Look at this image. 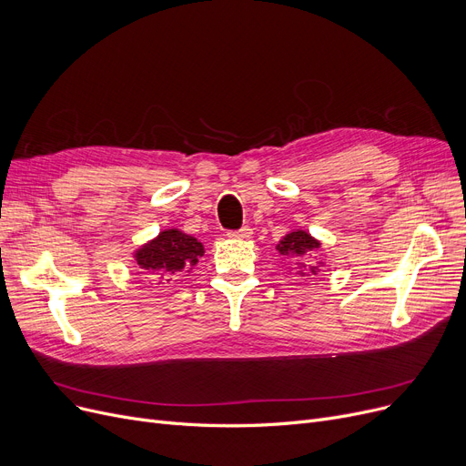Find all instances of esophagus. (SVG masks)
I'll list each match as a JSON object with an SVG mask.
<instances>
[{
    "mask_svg": "<svg viewBox=\"0 0 466 466\" xmlns=\"http://www.w3.org/2000/svg\"><path fill=\"white\" fill-rule=\"evenodd\" d=\"M251 234H253L251 227H241L239 230H230V232H228V238H236V239H248V238H251Z\"/></svg>",
    "mask_w": 466,
    "mask_h": 466,
    "instance_id": "obj_1",
    "label": "esophagus"
}]
</instances>
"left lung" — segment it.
Segmentation results:
<instances>
[{
  "label": "left lung",
  "instance_id": "1",
  "mask_svg": "<svg viewBox=\"0 0 466 466\" xmlns=\"http://www.w3.org/2000/svg\"><path fill=\"white\" fill-rule=\"evenodd\" d=\"M321 243L317 241L313 236H309L304 230H295L283 236V239L278 243L279 255L287 260L289 266H297L300 276H315L319 266L308 264V258H311L317 251H319Z\"/></svg>",
  "mask_w": 466,
  "mask_h": 466
}]
</instances>
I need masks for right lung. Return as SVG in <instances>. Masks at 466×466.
I'll return each mask as SVG.
<instances>
[{"label": "right lung", "mask_w": 466, "mask_h": 466, "mask_svg": "<svg viewBox=\"0 0 466 466\" xmlns=\"http://www.w3.org/2000/svg\"><path fill=\"white\" fill-rule=\"evenodd\" d=\"M204 257L202 241L177 228H167L147 241L136 253V264L151 281L169 283L188 274Z\"/></svg>", "instance_id": "1"}]
</instances>
